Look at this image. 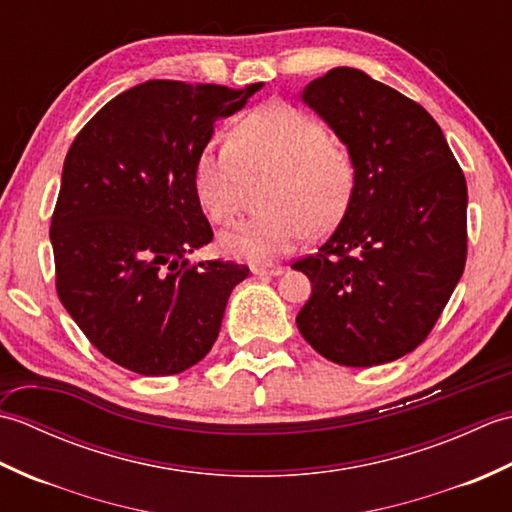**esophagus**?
Here are the masks:
<instances>
[{"label":"esophagus","instance_id":"esophagus-1","mask_svg":"<svg viewBox=\"0 0 512 512\" xmlns=\"http://www.w3.org/2000/svg\"><path fill=\"white\" fill-rule=\"evenodd\" d=\"M250 270H253L255 277H277L284 273V268L281 266H253Z\"/></svg>","mask_w":512,"mask_h":512}]
</instances>
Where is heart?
<instances>
[{
    "label": "heart",
    "mask_w": 512,
    "mask_h": 512,
    "mask_svg": "<svg viewBox=\"0 0 512 512\" xmlns=\"http://www.w3.org/2000/svg\"><path fill=\"white\" fill-rule=\"evenodd\" d=\"M273 176L264 206L220 233L222 253L268 264L292 253L308 231L341 222L352 202L356 173L347 151L330 143L317 118L273 101L246 114L231 145H209L195 162L193 184L204 213L226 222L239 211L248 178Z\"/></svg>",
    "instance_id": "b5f03b06"
}]
</instances>
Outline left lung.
I'll use <instances>...</instances> for the list:
<instances>
[{
    "label": "left lung",
    "instance_id": "left-lung-1",
    "mask_svg": "<svg viewBox=\"0 0 512 512\" xmlns=\"http://www.w3.org/2000/svg\"><path fill=\"white\" fill-rule=\"evenodd\" d=\"M301 101L347 147L356 184L328 242L292 264L312 284L297 328L336 365L391 363L427 339L464 273V173L431 114L361 70H330Z\"/></svg>",
    "mask_w": 512,
    "mask_h": 512
}]
</instances>
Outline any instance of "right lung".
<instances>
[{
  "label": "right lung",
  "mask_w": 512,
  "mask_h": 512,
  "mask_svg": "<svg viewBox=\"0 0 512 512\" xmlns=\"http://www.w3.org/2000/svg\"><path fill=\"white\" fill-rule=\"evenodd\" d=\"M264 83L147 81L118 94L65 156L50 242L63 308L103 356L173 376L209 354L248 268L191 264L213 239L193 173L215 123Z\"/></svg>",
  "instance_id": "1"
}]
</instances>
